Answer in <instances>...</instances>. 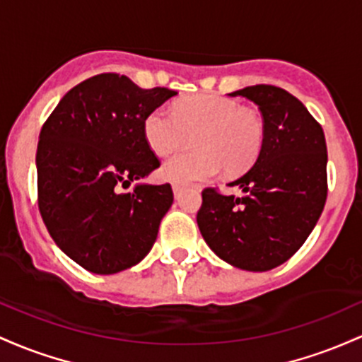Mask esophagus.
Returning <instances> with one entry per match:
<instances>
[{
    "instance_id": "obj_1",
    "label": "esophagus",
    "mask_w": 362,
    "mask_h": 362,
    "mask_svg": "<svg viewBox=\"0 0 362 362\" xmlns=\"http://www.w3.org/2000/svg\"><path fill=\"white\" fill-rule=\"evenodd\" d=\"M173 192H174V197L180 198V194H181V192H182V188H181L180 185H173Z\"/></svg>"
}]
</instances>
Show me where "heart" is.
<instances>
[{
    "label": "heart",
    "instance_id": "b5f03b06",
    "mask_svg": "<svg viewBox=\"0 0 362 362\" xmlns=\"http://www.w3.org/2000/svg\"><path fill=\"white\" fill-rule=\"evenodd\" d=\"M144 133L157 156L165 157L197 144L198 150L174 157L162 165L164 180L192 185L227 174L245 173L265 145V121L257 109L217 93L182 99L174 105L153 109L145 117Z\"/></svg>",
    "mask_w": 362,
    "mask_h": 362
}]
</instances>
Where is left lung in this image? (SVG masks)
I'll list each match as a JSON object with an SVG mask.
<instances>
[{
	"label": "left lung",
	"instance_id": "8db88e82",
	"mask_svg": "<svg viewBox=\"0 0 362 362\" xmlns=\"http://www.w3.org/2000/svg\"><path fill=\"white\" fill-rule=\"evenodd\" d=\"M229 95L258 105L265 145L241 177V197L202 192L197 222L206 245L238 269L265 272L287 262L315 229L327 202V141L322 124L292 93L251 85Z\"/></svg>",
	"mask_w": 362,
	"mask_h": 362
}]
</instances>
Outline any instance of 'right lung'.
<instances>
[{
    "mask_svg": "<svg viewBox=\"0 0 362 362\" xmlns=\"http://www.w3.org/2000/svg\"><path fill=\"white\" fill-rule=\"evenodd\" d=\"M176 93L100 73L66 92L40 129L39 212L56 245L85 270L117 274L152 250L173 205V188L138 185L119 193L117 186L160 165L144 123Z\"/></svg>",
    "mask_w": 362,
    "mask_h": 362,
    "instance_id": "1",
    "label": "right lung"
}]
</instances>
